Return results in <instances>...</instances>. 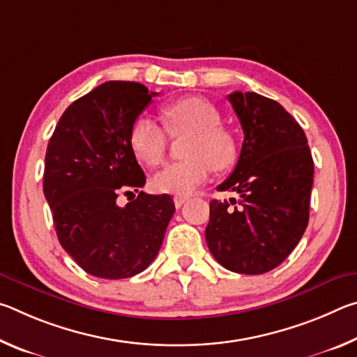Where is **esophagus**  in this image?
<instances>
[{"label": "esophagus", "instance_id": "esophagus-1", "mask_svg": "<svg viewBox=\"0 0 357 357\" xmlns=\"http://www.w3.org/2000/svg\"><path fill=\"white\" fill-rule=\"evenodd\" d=\"M173 202H174V206L181 208V206H183V204L187 202V197H184V195H176V197L173 198Z\"/></svg>", "mask_w": 357, "mask_h": 357}]
</instances>
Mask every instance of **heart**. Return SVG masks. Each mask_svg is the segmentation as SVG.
<instances>
[{
  "mask_svg": "<svg viewBox=\"0 0 357 357\" xmlns=\"http://www.w3.org/2000/svg\"><path fill=\"white\" fill-rule=\"evenodd\" d=\"M165 128L172 135L190 134L184 160L173 162L153 179L155 190L187 195L208 179L211 172L227 170L236 160L238 146L231 132L220 126V112L200 96H187L160 108ZM130 148L148 167L164 162L168 149L165 129L153 118L140 116L130 128Z\"/></svg>",
  "mask_w": 357,
  "mask_h": 357,
  "instance_id": "obj_1",
  "label": "heart"
}]
</instances>
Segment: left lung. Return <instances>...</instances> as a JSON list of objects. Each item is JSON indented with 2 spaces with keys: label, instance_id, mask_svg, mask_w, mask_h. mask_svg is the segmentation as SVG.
<instances>
[{
  "label": "left lung",
  "instance_id": "8db88e82",
  "mask_svg": "<svg viewBox=\"0 0 357 357\" xmlns=\"http://www.w3.org/2000/svg\"><path fill=\"white\" fill-rule=\"evenodd\" d=\"M244 130L233 173L217 190L239 198L209 203L206 243L223 268L264 274L285 259L309 223L313 159L307 137L279 102L228 94Z\"/></svg>",
  "mask_w": 357,
  "mask_h": 357
}]
</instances>
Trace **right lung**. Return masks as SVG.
Wrapping results in <instances>:
<instances>
[{"label": "right lung", "instance_id": "1", "mask_svg": "<svg viewBox=\"0 0 357 357\" xmlns=\"http://www.w3.org/2000/svg\"><path fill=\"white\" fill-rule=\"evenodd\" d=\"M135 82H105L66 108L48 142L44 195L63 249L88 274L118 280L153 263L174 214L168 193H118L146 183L130 148V128L151 99ZM128 193V192H126Z\"/></svg>", "mask_w": 357, "mask_h": 357}]
</instances>
